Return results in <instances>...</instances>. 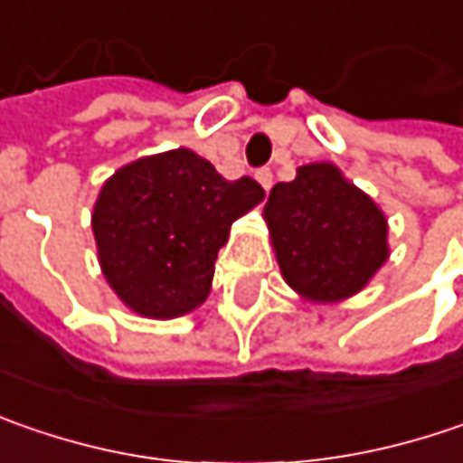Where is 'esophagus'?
Returning a JSON list of instances; mask_svg holds the SVG:
<instances>
[{
	"mask_svg": "<svg viewBox=\"0 0 463 463\" xmlns=\"http://www.w3.org/2000/svg\"><path fill=\"white\" fill-rule=\"evenodd\" d=\"M256 181H259V184L264 186V192H269L271 181H274V175H271L269 168H259V171H256Z\"/></svg>",
	"mask_w": 463,
	"mask_h": 463,
	"instance_id": "1",
	"label": "esophagus"
}]
</instances>
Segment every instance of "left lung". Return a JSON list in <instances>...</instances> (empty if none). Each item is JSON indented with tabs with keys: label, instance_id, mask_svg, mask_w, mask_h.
Here are the masks:
<instances>
[{
	"label": "left lung",
	"instance_id": "8db88e82",
	"mask_svg": "<svg viewBox=\"0 0 463 463\" xmlns=\"http://www.w3.org/2000/svg\"><path fill=\"white\" fill-rule=\"evenodd\" d=\"M285 282L308 303H342L389 259V220L334 163L300 165L264 204Z\"/></svg>",
	"mask_w": 463,
	"mask_h": 463
}]
</instances>
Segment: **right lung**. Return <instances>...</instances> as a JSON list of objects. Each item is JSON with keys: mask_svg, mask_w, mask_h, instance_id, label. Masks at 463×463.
<instances>
[{"mask_svg": "<svg viewBox=\"0 0 463 463\" xmlns=\"http://www.w3.org/2000/svg\"><path fill=\"white\" fill-rule=\"evenodd\" d=\"M264 202L249 178L228 181L189 147L121 165L92 204V235L106 282L145 318H178L212 290L231 225Z\"/></svg>", "mask_w": 463, "mask_h": 463, "instance_id": "right-lung-1", "label": "right lung"}]
</instances>
